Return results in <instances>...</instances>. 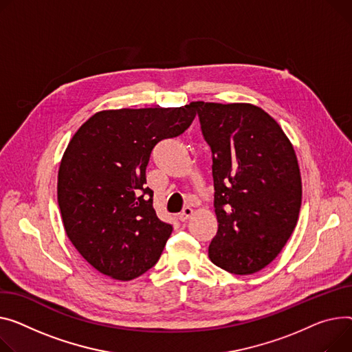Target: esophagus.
<instances>
[{
    "label": "esophagus",
    "mask_w": 352,
    "mask_h": 352,
    "mask_svg": "<svg viewBox=\"0 0 352 352\" xmlns=\"http://www.w3.org/2000/svg\"><path fill=\"white\" fill-rule=\"evenodd\" d=\"M192 215V208H190V206H185L184 209H182V212L179 214V221L181 222H186V221H188L190 219V217Z\"/></svg>",
    "instance_id": "34e87169"
}]
</instances>
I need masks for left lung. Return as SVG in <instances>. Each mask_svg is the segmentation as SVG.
<instances>
[{
    "instance_id": "left-lung-1",
    "label": "left lung",
    "mask_w": 352,
    "mask_h": 352,
    "mask_svg": "<svg viewBox=\"0 0 352 352\" xmlns=\"http://www.w3.org/2000/svg\"><path fill=\"white\" fill-rule=\"evenodd\" d=\"M212 153L218 232L209 259L233 274H253L282 252L301 206V177L290 140L250 103L192 102Z\"/></svg>"
}]
</instances>
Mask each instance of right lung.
<instances>
[{
  "instance_id": "obj_1",
  "label": "right lung",
  "mask_w": 352,
  "mask_h": 352,
  "mask_svg": "<svg viewBox=\"0 0 352 352\" xmlns=\"http://www.w3.org/2000/svg\"><path fill=\"white\" fill-rule=\"evenodd\" d=\"M195 119L191 104L103 110L70 140L58 173L65 232L102 274L129 282L160 259L173 226L157 218L146 186L150 154Z\"/></svg>"
}]
</instances>
